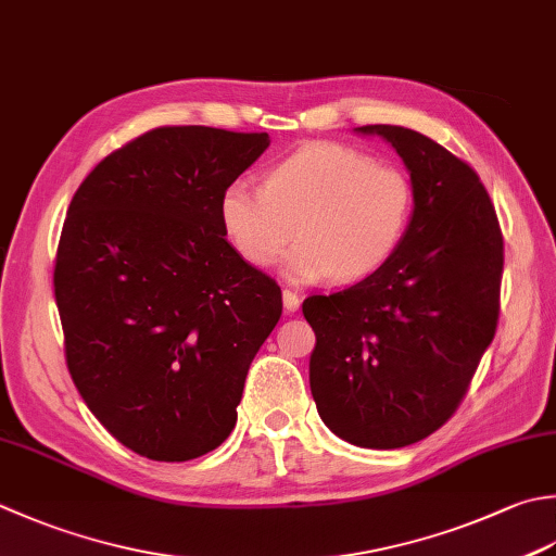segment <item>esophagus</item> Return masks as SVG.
Returning <instances> with one entry per match:
<instances>
[{"label":"esophagus","mask_w":556,"mask_h":556,"mask_svg":"<svg viewBox=\"0 0 556 556\" xmlns=\"http://www.w3.org/2000/svg\"><path fill=\"white\" fill-rule=\"evenodd\" d=\"M281 299H285V311H287V313H296V311H299L301 299H299L296 291L285 289V291H281Z\"/></svg>","instance_id":"esophagus-1"}]
</instances>
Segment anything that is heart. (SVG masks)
Wrapping results in <instances>:
<instances>
[{"label":"heart","mask_w":556,"mask_h":556,"mask_svg":"<svg viewBox=\"0 0 556 556\" xmlns=\"http://www.w3.org/2000/svg\"><path fill=\"white\" fill-rule=\"evenodd\" d=\"M417 190L409 173L342 144H308L271 166L263 188L228 182L219 216L228 243L250 267L285 260L301 285L358 281L395 255L409 231Z\"/></svg>","instance_id":"b5f03b06"}]
</instances>
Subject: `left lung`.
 I'll list each match as a JSON object with an SVG mask.
<instances>
[{"label": "left lung", "mask_w": 556, "mask_h": 556, "mask_svg": "<svg viewBox=\"0 0 556 556\" xmlns=\"http://www.w3.org/2000/svg\"><path fill=\"white\" fill-rule=\"evenodd\" d=\"M393 144L417 190L395 255L358 285L303 301L320 419L362 448H402L458 409L498 320L504 238L480 176L415 129L356 127Z\"/></svg>", "instance_id": "1"}]
</instances>
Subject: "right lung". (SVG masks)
I'll return each instance as SVG.
<instances>
[{
    "label": "right lung",
    "mask_w": 556,
    "mask_h": 556,
    "mask_svg": "<svg viewBox=\"0 0 556 556\" xmlns=\"http://www.w3.org/2000/svg\"><path fill=\"white\" fill-rule=\"evenodd\" d=\"M267 132L156 127L74 192L54 260L64 354L96 419L149 460L182 463L236 427L281 291L226 241L219 200Z\"/></svg>",
    "instance_id": "1"
}]
</instances>
